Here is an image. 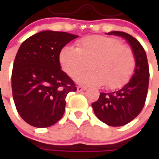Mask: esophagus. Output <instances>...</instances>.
<instances>
[{"mask_svg":"<svg viewBox=\"0 0 159 159\" xmlns=\"http://www.w3.org/2000/svg\"><path fill=\"white\" fill-rule=\"evenodd\" d=\"M86 89H87V88L84 87V86H78V87H77V90H78L79 92L84 91V90H86Z\"/></svg>","mask_w":159,"mask_h":159,"instance_id":"obj_1","label":"esophagus"}]
</instances>
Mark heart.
Returning a JSON list of instances; mask_svg holds the SVG:
<instances>
[{"label":"heart","mask_w":159,"mask_h":159,"mask_svg":"<svg viewBox=\"0 0 159 159\" xmlns=\"http://www.w3.org/2000/svg\"><path fill=\"white\" fill-rule=\"evenodd\" d=\"M64 70L75 78L87 70L92 63L94 70L77 78L86 85H102L109 89H119L131 80L135 69V57L130 47L118 39L101 35L85 37L78 47H64L59 56Z\"/></svg>","instance_id":"b5f03b06"}]
</instances>
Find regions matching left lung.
<instances>
[{"mask_svg": "<svg viewBox=\"0 0 159 159\" xmlns=\"http://www.w3.org/2000/svg\"><path fill=\"white\" fill-rule=\"evenodd\" d=\"M114 34L125 38L134 53L135 70L129 82L121 89L110 93H100L98 100L92 103L95 116L111 126L126 125L142 111L149 88L150 69L143 47L134 37L123 32Z\"/></svg>", "mask_w": 159, "mask_h": 159, "instance_id": "obj_1", "label": "left lung"}]
</instances>
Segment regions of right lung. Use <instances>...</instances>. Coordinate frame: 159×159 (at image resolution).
<instances>
[{"label": "right lung", "instance_id": "obj_1", "mask_svg": "<svg viewBox=\"0 0 159 159\" xmlns=\"http://www.w3.org/2000/svg\"><path fill=\"white\" fill-rule=\"evenodd\" d=\"M77 35L43 31L21 44L11 75L12 95L18 114L29 125L48 127L63 117L65 98L76 84L61 70L59 55Z\"/></svg>", "mask_w": 159, "mask_h": 159}]
</instances>
